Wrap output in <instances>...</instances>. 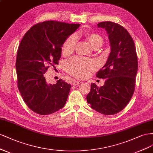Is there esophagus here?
Listing matches in <instances>:
<instances>
[{"instance_id": "esophagus-1", "label": "esophagus", "mask_w": 153, "mask_h": 153, "mask_svg": "<svg viewBox=\"0 0 153 153\" xmlns=\"http://www.w3.org/2000/svg\"><path fill=\"white\" fill-rule=\"evenodd\" d=\"M82 82L80 81H74L73 82V85L74 86H77L78 85H79V84H81Z\"/></svg>"}]
</instances>
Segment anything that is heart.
<instances>
[{
	"label": "heart",
	"mask_w": 153,
	"mask_h": 153,
	"mask_svg": "<svg viewBox=\"0 0 153 153\" xmlns=\"http://www.w3.org/2000/svg\"><path fill=\"white\" fill-rule=\"evenodd\" d=\"M85 36L94 49L100 48L103 44V37L97 33L88 32ZM76 42L77 38L74 34L67 37L62 47L63 55H71L74 51ZM65 66L66 71L71 75L79 78H85L89 76L95 70L96 63L90 59L74 57L66 62Z\"/></svg>",
	"instance_id": "heart-1"
}]
</instances>
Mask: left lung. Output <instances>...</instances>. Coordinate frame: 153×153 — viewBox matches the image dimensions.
<instances>
[{"mask_svg": "<svg viewBox=\"0 0 153 153\" xmlns=\"http://www.w3.org/2000/svg\"><path fill=\"white\" fill-rule=\"evenodd\" d=\"M105 28L111 44V53L106 63L97 74L98 78L106 79L98 88L91 84L87 102L96 111L105 115L117 114L126 106L135 90L138 60L132 37L120 25L103 22L97 24Z\"/></svg>", "mask_w": 153, "mask_h": 153, "instance_id": "8db88e82", "label": "left lung"}]
</instances>
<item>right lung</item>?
<instances>
[{
	"label": "right lung",
	"mask_w": 153,
	"mask_h": 153,
	"mask_svg": "<svg viewBox=\"0 0 153 153\" xmlns=\"http://www.w3.org/2000/svg\"><path fill=\"white\" fill-rule=\"evenodd\" d=\"M79 26L44 22L32 27L22 39L16 61L18 87L27 105L37 114H50L65 104L70 84L61 79L55 85L48 84L44 74L58 65L64 41Z\"/></svg>",
	"instance_id": "add662e5"
}]
</instances>
